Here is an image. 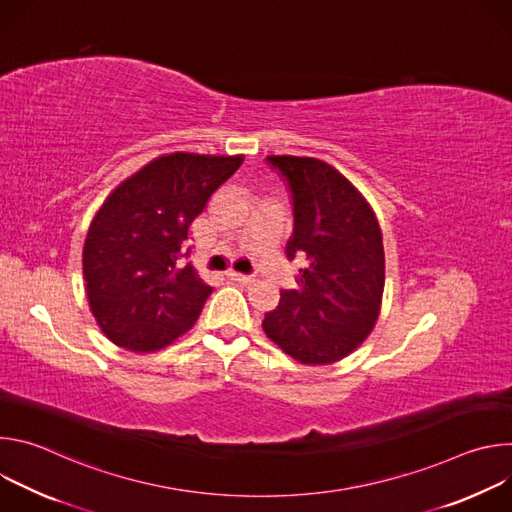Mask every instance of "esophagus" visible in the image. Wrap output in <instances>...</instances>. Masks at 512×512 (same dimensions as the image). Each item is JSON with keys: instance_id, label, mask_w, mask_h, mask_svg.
<instances>
[{"instance_id": "obj_1", "label": "esophagus", "mask_w": 512, "mask_h": 512, "mask_svg": "<svg viewBox=\"0 0 512 512\" xmlns=\"http://www.w3.org/2000/svg\"><path fill=\"white\" fill-rule=\"evenodd\" d=\"M227 275L233 281H239V283H251L253 281V275H245V273H239V271H227Z\"/></svg>"}]
</instances>
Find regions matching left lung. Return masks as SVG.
<instances>
[{"mask_svg":"<svg viewBox=\"0 0 512 512\" xmlns=\"http://www.w3.org/2000/svg\"><path fill=\"white\" fill-rule=\"evenodd\" d=\"M287 180L294 235L287 259L304 257L298 287L281 289L265 334L302 364L348 356L377 324L385 287L383 233L371 204L338 170L316 158L267 156Z\"/></svg>","mask_w":512,"mask_h":512,"instance_id":"obj_1","label":"left lung"}]
</instances>
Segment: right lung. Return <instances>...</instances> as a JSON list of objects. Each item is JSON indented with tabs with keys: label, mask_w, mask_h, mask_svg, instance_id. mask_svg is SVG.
<instances>
[{
	"label": "right lung",
	"mask_w": 512,
	"mask_h": 512,
	"mask_svg": "<svg viewBox=\"0 0 512 512\" xmlns=\"http://www.w3.org/2000/svg\"><path fill=\"white\" fill-rule=\"evenodd\" d=\"M241 164L243 156L166 154L97 210L83 275L91 312L113 344L154 352L194 326L212 287L186 263L188 227Z\"/></svg>",
	"instance_id": "right-lung-1"
}]
</instances>
